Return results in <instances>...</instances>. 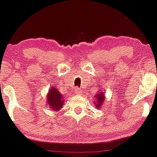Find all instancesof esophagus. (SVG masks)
Wrapping results in <instances>:
<instances>
[{"instance_id": "1", "label": "esophagus", "mask_w": 157, "mask_h": 157, "mask_svg": "<svg viewBox=\"0 0 157 157\" xmlns=\"http://www.w3.org/2000/svg\"><path fill=\"white\" fill-rule=\"evenodd\" d=\"M75 94H82V91H81V89H79V88H76V89H75Z\"/></svg>"}]
</instances>
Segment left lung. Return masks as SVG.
<instances>
[{
    "label": "left lung",
    "mask_w": 157,
    "mask_h": 157,
    "mask_svg": "<svg viewBox=\"0 0 157 157\" xmlns=\"http://www.w3.org/2000/svg\"><path fill=\"white\" fill-rule=\"evenodd\" d=\"M105 94L102 91H98V93L96 95V99L97 102H95V105H96L97 109H100L101 108L102 105V103L104 102V100H105Z\"/></svg>",
    "instance_id": "obj_1"
}]
</instances>
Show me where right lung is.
<instances>
[{"instance_id": "right-lung-1", "label": "right lung", "mask_w": 157, "mask_h": 157, "mask_svg": "<svg viewBox=\"0 0 157 157\" xmlns=\"http://www.w3.org/2000/svg\"><path fill=\"white\" fill-rule=\"evenodd\" d=\"M64 103L63 97L59 92L58 90L54 87H51L47 94V104L50 109L57 111L63 107Z\"/></svg>"}]
</instances>
